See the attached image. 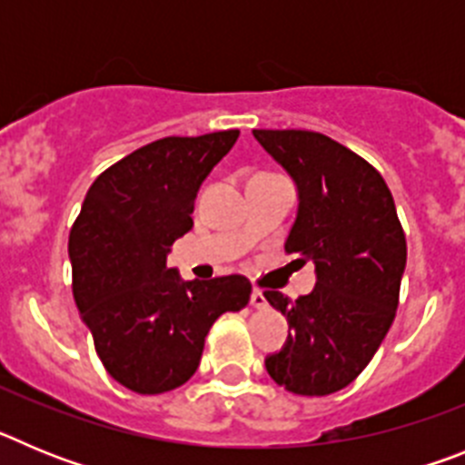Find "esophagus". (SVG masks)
I'll list each match as a JSON object with an SVG mask.
<instances>
[{
    "label": "esophagus",
    "instance_id": "obj_1",
    "mask_svg": "<svg viewBox=\"0 0 465 465\" xmlns=\"http://www.w3.org/2000/svg\"><path fill=\"white\" fill-rule=\"evenodd\" d=\"M252 305L256 307V310H262V307L268 305V300H265V295H262L261 289H253V293H252Z\"/></svg>",
    "mask_w": 465,
    "mask_h": 465
}]
</instances>
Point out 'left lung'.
Instances as JSON below:
<instances>
[{
  "label": "left lung",
  "instance_id": "8db88e82",
  "mask_svg": "<svg viewBox=\"0 0 465 465\" xmlns=\"http://www.w3.org/2000/svg\"><path fill=\"white\" fill-rule=\"evenodd\" d=\"M253 137L298 188L286 253L316 270L314 291L295 302L262 293L289 322V340L265 368L286 391L328 396L363 372L391 328L405 232L386 182L354 151L310 130H253Z\"/></svg>",
  "mask_w": 465,
  "mask_h": 465
}]
</instances>
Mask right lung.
Returning a JSON list of instances; mask_svg holds the SVG:
<instances>
[{
  "label": "right lung",
  "mask_w": 465,
  "mask_h": 465,
  "mask_svg": "<svg viewBox=\"0 0 465 465\" xmlns=\"http://www.w3.org/2000/svg\"><path fill=\"white\" fill-rule=\"evenodd\" d=\"M240 130L165 137L133 151L88 188L69 232L72 289L94 351L118 384L153 396L186 384L223 312L249 305L252 282L228 274L182 282L170 246Z\"/></svg>",
  "instance_id": "add662e5"
}]
</instances>
